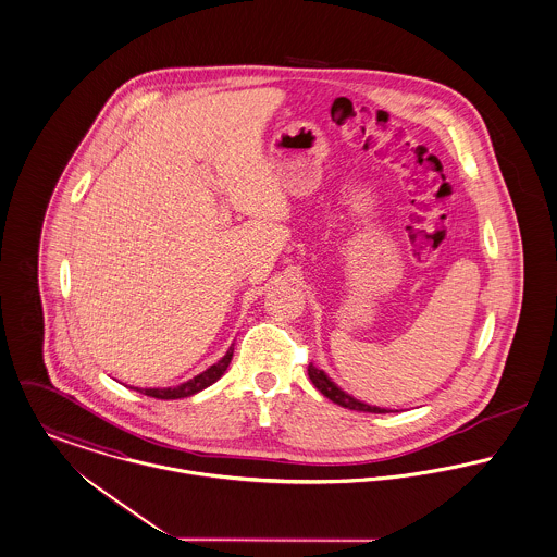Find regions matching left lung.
I'll use <instances>...</instances> for the list:
<instances>
[{
	"instance_id": "left-lung-1",
	"label": "left lung",
	"mask_w": 557,
	"mask_h": 557,
	"mask_svg": "<svg viewBox=\"0 0 557 557\" xmlns=\"http://www.w3.org/2000/svg\"><path fill=\"white\" fill-rule=\"evenodd\" d=\"M307 375L311 380V384L315 385L326 398H331L333 403L342 405L345 409H354V411H364V413H389L384 407H373V405H367L354 396H349L347 392H343L339 385L335 384L322 369L309 364L307 367Z\"/></svg>"
}]
</instances>
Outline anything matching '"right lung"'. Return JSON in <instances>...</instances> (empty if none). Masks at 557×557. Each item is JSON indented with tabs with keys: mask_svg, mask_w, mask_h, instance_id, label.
I'll use <instances>...</instances> for the list:
<instances>
[{
	"mask_svg": "<svg viewBox=\"0 0 557 557\" xmlns=\"http://www.w3.org/2000/svg\"><path fill=\"white\" fill-rule=\"evenodd\" d=\"M231 358H233V345L228 347V351H226L215 364H212L210 369H206L203 373H199L197 377L184 382V384L173 385V387H133V389L141 392V394H146V396H152V398H161V400L186 398V396H193V394L206 389L208 385L215 384V382L224 375V371H226Z\"/></svg>",
	"mask_w": 557,
	"mask_h": 557,
	"instance_id": "add662e5",
	"label": "right lung"
}]
</instances>
